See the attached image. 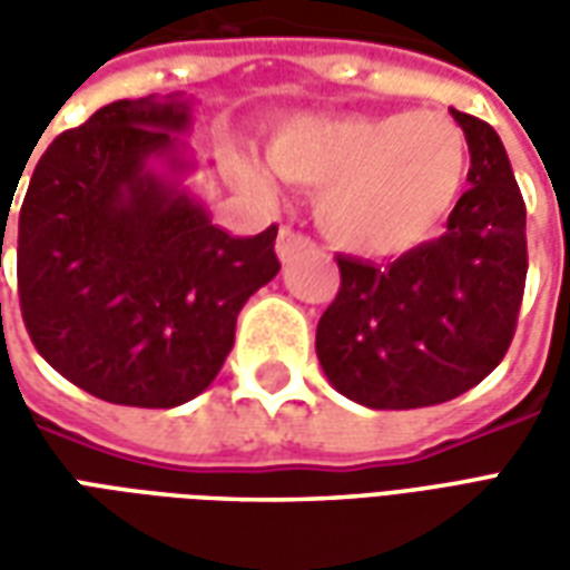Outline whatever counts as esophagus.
<instances>
[{
  "mask_svg": "<svg viewBox=\"0 0 570 570\" xmlns=\"http://www.w3.org/2000/svg\"><path fill=\"white\" fill-rule=\"evenodd\" d=\"M311 247V237L298 235V232H293L289 225H284L281 228V235H277V256H281V262H289L296 253H302V249Z\"/></svg>",
  "mask_w": 570,
  "mask_h": 570,
  "instance_id": "esophagus-1",
  "label": "esophagus"
}]
</instances>
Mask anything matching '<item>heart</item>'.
<instances>
[{"label": "heart", "mask_w": 570, "mask_h": 570, "mask_svg": "<svg viewBox=\"0 0 570 570\" xmlns=\"http://www.w3.org/2000/svg\"><path fill=\"white\" fill-rule=\"evenodd\" d=\"M268 161L281 176L321 186V232L360 256H396L440 232L470 174L464 130L442 112L293 118L274 130ZM249 186L272 195L268 174L240 161Z\"/></svg>", "instance_id": "obj_1"}]
</instances>
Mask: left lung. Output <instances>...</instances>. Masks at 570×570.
Returning a JSON list of instances; mask_svg holds the SVG:
<instances>
[{"mask_svg": "<svg viewBox=\"0 0 570 570\" xmlns=\"http://www.w3.org/2000/svg\"><path fill=\"white\" fill-rule=\"evenodd\" d=\"M452 118L470 146V188L445 232L391 265L338 256L342 289L317 323V360L360 406L454 400L513 338L528 272L525 200L494 128L458 109Z\"/></svg>", "mask_w": 570, "mask_h": 570, "instance_id": "8db88e82", "label": "left lung"}]
</instances>
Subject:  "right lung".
Masks as SVG:
<instances>
[{
	"label": "right lung",
	"mask_w": 570,
	"mask_h": 570,
	"mask_svg": "<svg viewBox=\"0 0 570 570\" xmlns=\"http://www.w3.org/2000/svg\"><path fill=\"white\" fill-rule=\"evenodd\" d=\"M191 109L186 94L97 109L42 151L20 204L18 293L32 345L118 406L174 409L207 391L244 302L281 272L274 225L228 235L186 186L198 167L183 142Z\"/></svg>",
	"instance_id": "obj_1"
}]
</instances>
